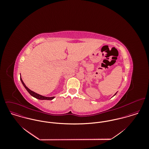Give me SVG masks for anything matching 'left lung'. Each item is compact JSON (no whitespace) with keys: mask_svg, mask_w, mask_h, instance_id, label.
<instances>
[{"mask_svg":"<svg viewBox=\"0 0 149 149\" xmlns=\"http://www.w3.org/2000/svg\"><path fill=\"white\" fill-rule=\"evenodd\" d=\"M116 93H117V92H116ZM116 93H115V95H113V96H115V95H116Z\"/></svg>","mask_w":149,"mask_h":149,"instance_id":"left-lung-1","label":"left lung"}]
</instances>
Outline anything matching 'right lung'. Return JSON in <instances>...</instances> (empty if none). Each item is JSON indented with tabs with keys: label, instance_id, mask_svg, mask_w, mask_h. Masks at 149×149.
<instances>
[{
	"label": "right lung",
	"instance_id": "right-lung-1",
	"mask_svg": "<svg viewBox=\"0 0 149 149\" xmlns=\"http://www.w3.org/2000/svg\"><path fill=\"white\" fill-rule=\"evenodd\" d=\"M20 80L21 81L23 85V86L25 88V89L27 90V91L30 93V95H31L33 97L39 99V100H53L55 97L53 96V97H46V96H44L41 95H40L38 93H37L36 92H34V91H32L31 90H30L27 86H26V85H25V84L24 83V82L23 81L22 79L21 78V75H20Z\"/></svg>",
	"mask_w": 149,
	"mask_h": 149
}]
</instances>
